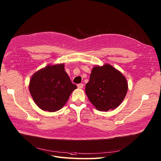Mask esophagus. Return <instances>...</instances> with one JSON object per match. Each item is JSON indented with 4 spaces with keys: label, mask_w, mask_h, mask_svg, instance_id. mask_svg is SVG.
Instances as JSON below:
<instances>
[{
    "label": "esophagus",
    "mask_w": 161,
    "mask_h": 161,
    "mask_svg": "<svg viewBox=\"0 0 161 161\" xmlns=\"http://www.w3.org/2000/svg\"><path fill=\"white\" fill-rule=\"evenodd\" d=\"M78 87L79 89H82L83 87V83H79L78 84Z\"/></svg>",
    "instance_id": "34e87169"
}]
</instances>
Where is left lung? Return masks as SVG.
Instances as JSON below:
<instances>
[{
	"mask_svg": "<svg viewBox=\"0 0 161 161\" xmlns=\"http://www.w3.org/2000/svg\"><path fill=\"white\" fill-rule=\"evenodd\" d=\"M128 90L125 76L109 64L95 66L86 86L90 102L100 111L107 112L119 106Z\"/></svg>",
	"mask_w": 161,
	"mask_h": 161,
	"instance_id": "obj_1",
	"label": "left lung"
}]
</instances>
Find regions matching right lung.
<instances>
[{"label":"right lung","mask_w":161,"mask_h":161,"mask_svg":"<svg viewBox=\"0 0 161 161\" xmlns=\"http://www.w3.org/2000/svg\"><path fill=\"white\" fill-rule=\"evenodd\" d=\"M77 88L64 70V64L47 65L33 74L30 93L36 104L44 111L59 110Z\"/></svg>","instance_id":"1"}]
</instances>
